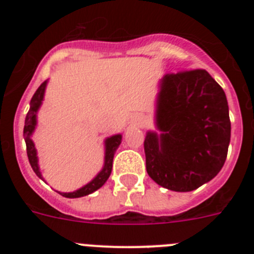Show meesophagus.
Listing matches in <instances>:
<instances>
[{"mask_svg": "<svg viewBox=\"0 0 254 254\" xmlns=\"http://www.w3.org/2000/svg\"><path fill=\"white\" fill-rule=\"evenodd\" d=\"M134 122L137 123L140 127H143L145 125H147V117L145 114H136L134 116Z\"/></svg>", "mask_w": 254, "mask_h": 254, "instance_id": "obj_1", "label": "esophagus"}]
</instances>
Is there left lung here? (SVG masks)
<instances>
[{
    "label": "left lung",
    "mask_w": 254,
    "mask_h": 254,
    "mask_svg": "<svg viewBox=\"0 0 254 254\" xmlns=\"http://www.w3.org/2000/svg\"><path fill=\"white\" fill-rule=\"evenodd\" d=\"M156 100V127L143 147L146 170L159 186L190 192L221 170L230 142L225 93L206 69L167 73Z\"/></svg>",
    "instance_id": "obj_1"
}]
</instances>
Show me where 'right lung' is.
Returning a JSON list of instances; mask_svg holds the SVG:
<instances>
[{
    "label": "right lung",
    "instance_id": "1",
    "mask_svg": "<svg viewBox=\"0 0 254 254\" xmlns=\"http://www.w3.org/2000/svg\"><path fill=\"white\" fill-rule=\"evenodd\" d=\"M47 82L44 81L43 84L38 87V90L35 91L33 98L30 100V109H29L28 114L25 118V126H24V138H25L26 143V154H28L29 163H30L31 168L34 170V173L39 177L40 179H43L42 173L39 170V165H38V156H37V150H35V145L31 140V134L34 132L35 126H37V112L42 105L44 98V91H46ZM122 142V134H114L105 140V156H104V167L100 170L99 174L95 177L91 182H89L86 186L81 187L80 190H73V192H68V193H64L60 192L64 197L67 198H78V197H84L87 194L93 193L96 190H99L103 185H104L107 179L109 178L112 173V167H113V158L114 152L118 149V146Z\"/></svg>",
    "mask_w": 254,
    "mask_h": 254
}]
</instances>
